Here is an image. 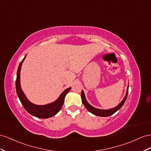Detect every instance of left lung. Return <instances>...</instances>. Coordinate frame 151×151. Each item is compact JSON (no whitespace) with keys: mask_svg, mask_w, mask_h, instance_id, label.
Returning <instances> with one entry per match:
<instances>
[{"mask_svg":"<svg viewBox=\"0 0 151 151\" xmlns=\"http://www.w3.org/2000/svg\"><path fill=\"white\" fill-rule=\"evenodd\" d=\"M128 87L129 86H128L127 91V93L125 95V97H124L123 101L119 103V104H118L117 106L114 107V108L109 109H97V108H96V107L92 106L91 105L88 104L87 101L86 100L85 93H84V92L83 91V90L81 91V101H82V102H83V105L85 106V107L91 113L96 115V116H102V117H107V116H109L112 114H113L114 113H116V111H118L123 106L124 103L125 102V101L127 100V98L128 93Z\"/></svg>","mask_w":151,"mask_h":151,"instance_id":"left-lung-1","label":"left lung"}]
</instances>
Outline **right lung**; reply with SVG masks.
<instances>
[{"instance_id":"add662e5","label":"right lung","mask_w":151,"mask_h":151,"mask_svg":"<svg viewBox=\"0 0 151 151\" xmlns=\"http://www.w3.org/2000/svg\"><path fill=\"white\" fill-rule=\"evenodd\" d=\"M25 58L26 55L24 59L19 63L18 71H17L16 89L18 96L19 99L21 104L23 106L24 108L30 114H32L33 116H35V117L42 119L52 117V116L56 114L58 112L61 110L64 103V97H65L66 95L70 90L71 87L66 89L61 95H60V96L58 97L56 101L52 103H50V104L40 106L33 104V103L29 101L27 97L25 96L22 89L21 88L20 85V71L21 68V65H22L23 62Z\"/></svg>"}]
</instances>
